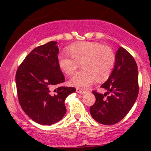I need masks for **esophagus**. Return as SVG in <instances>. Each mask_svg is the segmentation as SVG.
<instances>
[{
  "instance_id": "34e87169",
  "label": "esophagus",
  "mask_w": 151,
  "mask_h": 151,
  "mask_svg": "<svg viewBox=\"0 0 151 151\" xmlns=\"http://www.w3.org/2000/svg\"><path fill=\"white\" fill-rule=\"evenodd\" d=\"M77 92L79 93H85L86 92V90L85 89H83V88H77Z\"/></svg>"
}]
</instances>
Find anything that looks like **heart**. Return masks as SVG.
Instances as JSON below:
<instances>
[{
	"instance_id": "obj_1",
	"label": "heart",
	"mask_w": 151,
	"mask_h": 151,
	"mask_svg": "<svg viewBox=\"0 0 151 151\" xmlns=\"http://www.w3.org/2000/svg\"><path fill=\"white\" fill-rule=\"evenodd\" d=\"M68 54L58 55V66L67 75L72 74L82 63L83 69L74 74L69 83L77 88H88L96 78H108L115 64V55L112 48L95 42H81L67 48Z\"/></svg>"
}]
</instances>
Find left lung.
Segmentation results:
<instances>
[{
	"mask_svg": "<svg viewBox=\"0 0 151 151\" xmlns=\"http://www.w3.org/2000/svg\"><path fill=\"white\" fill-rule=\"evenodd\" d=\"M101 87L107 92L102 94L93 91L96 102L90 107L91 115L101 124H115L129 113L139 93L137 65L123 47L116 52L114 69Z\"/></svg>",
	"mask_w": 151,
	"mask_h": 151,
	"instance_id": "8db88e82",
	"label": "left lung"
}]
</instances>
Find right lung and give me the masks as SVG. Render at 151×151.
<instances>
[{
	"mask_svg": "<svg viewBox=\"0 0 151 151\" xmlns=\"http://www.w3.org/2000/svg\"><path fill=\"white\" fill-rule=\"evenodd\" d=\"M59 49L50 42L33 49L18 67L15 76L19 103L27 115L42 125L60 121L66 112L64 101L76 91L73 87H58L65 82L58 66Z\"/></svg>",
	"mask_w": 151,
	"mask_h": 151,
	"instance_id": "obj_1",
	"label": "right lung"
}]
</instances>
